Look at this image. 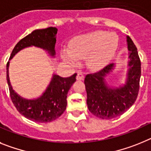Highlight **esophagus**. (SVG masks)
<instances>
[{
	"mask_svg": "<svg viewBox=\"0 0 151 151\" xmlns=\"http://www.w3.org/2000/svg\"><path fill=\"white\" fill-rule=\"evenodd\" d=\"M76 79H77V81H83V79H84V76H83V74H82V73H78L77 75V77H76Z\"/></svg>",
	"mask_w": 151,
	"mask_h": 151,
	"instance_id": "34e87169",
	"label": "esophagus"
}]
</instances>
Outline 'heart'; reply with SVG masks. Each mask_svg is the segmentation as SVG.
I'll return each instance as SVG.
<instances>
[{"instance_id":"b5f03b06","label":"heart","mask_w":151,"mask_h":151,"mask_svg":"<svg viewBox=\"0 0 151 151\" xmlns=\"http://www.w3.org/2000/svg\"><path fill=\"white\" fill-rule=\"evenodd\" d=\"M119 45V38L114 32L104 30L77 36L70 42V48L61 50L62 60L67 64L76 65L79 59L86 58V65L92 70L104 68L115 55Z\"/></svg>"}]
</instances>
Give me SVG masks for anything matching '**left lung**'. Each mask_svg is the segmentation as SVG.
Instances as JSON below:
<instances>
[{"instance_id":"1","label":"left lung","mask_w":151,"mask_h":151,"mask_svg":"<svg viewBox=\"0 0 151 151\" xmlns=\"http://www.w3.org/2000/svg\"><path fill=\"white\" fill-rule=\"evenodd\" d=\"M126 42L129 52L124 83L119 86L107 83L106 77L115 70V63H111L99 71L87 74L85 77L87 107L93 115L102 119L120 116L130 109L137 97L141 74V61L135 45L128 36H126Z\"/></svg>"}]
</instances>
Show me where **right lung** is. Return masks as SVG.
<instances>
[{"label":"right lung","instance_id":"1","mask_svg":"<svg viewBox=\"0 0 151 151\" xmlns=\"http://www.w3.org/2000/svg\"><path fill=\"white\" fill-rule=\"evenodd\" d=\"M57 32L56 27L32 31L16 45L6 64V81L13 103L21 115L36 122H51L62 115L66 109L68 93L76 81L77 74L61 77L53 73L49 84L41 96L33 99H26L13 89L9 76L10 61L21 50L32 46L42 48L52 58H55Z\"/></svg>","mask_w":151,"mask_h":151}]
</instances>
